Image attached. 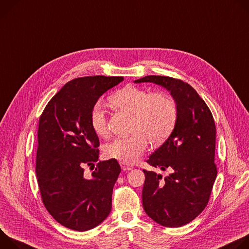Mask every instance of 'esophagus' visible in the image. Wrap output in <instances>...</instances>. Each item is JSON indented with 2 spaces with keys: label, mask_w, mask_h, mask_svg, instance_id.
Listing matches in <instances>:
<instances>
[{
  "label": "esophagus",
  "mask_w": 249,
  "mask_h": 249,
  "mask_svg": "<svg viewBox=\"0 0 249 249\" xmlns=\"http://www.w3.org/2000/svg\"><path fill=\"white\" fill-rule=\"evenodd\" d=\"M121 166H122V169L124 171H129V170H131L133 168L131 165H129L127 163H124V162H121Z\"/></svg>",
  "instance_id": "34e87169"
}]
</instances>
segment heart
<instances>
[{
	"label": "heart",
	"instance_id": "1",
	"mask_svg": "<svg viewBox=\"0 0 249 249\" xmlns=\"http://www.w3.org/2000/svg\"><path fill=\"white\" fill-rule=\"evenodd\" d=\"M109 104L122 112L132 115L133 133L118 137L105 146L108 158L124 163H133L145 152L148 142H163L173 131L177 122V107L172 98L163 92L149 93L133 85H126L109 97ZM90 124L99 136L107 133V118L100 104L91 108Z\"/></svg>",
	"mask_w": 249,
	"mask_h": 249
}]
</instances>
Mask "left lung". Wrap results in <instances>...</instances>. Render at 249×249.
Listing matches in <instances>:
<instances>
[{
    "label": "left lung",
    "mask_w": 249,
    "mask_h": 249,
    "mask_svg": "<svg viewBox=\"0 0 249 249\" xmlns=\"http://www.w3.org/2000/svg\"><path fill=\"white\" fill-rule=\"evenodd\" d=\"M154 83L170 92L177 107L176 125L167 141L146 161L168 171L143 170L142 206L149 217L167 228L185 226L206 208L216 178L215 124L211 110L188 83L168 76L149 75L134 83Z\"/></svg>",
    "instance_id": "left-lung-1"
}]
</instances>
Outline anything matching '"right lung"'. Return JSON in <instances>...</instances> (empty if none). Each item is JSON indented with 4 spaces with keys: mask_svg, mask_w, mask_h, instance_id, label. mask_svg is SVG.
Listing matches in <instances>:
<instances>
[{
    "mask_svg": "<svg viewBox=\"0 0 249 249\" xmlns=\"http://www.w3.org/2000/svg\"><path fill=\"white\" fill-rule=\"evenodd\" d=\"M122 81L124 77L114 76L73 79L48 102L39 118L36 177L41 199L54 219L70 230H92L112 209L113 189L121 173L118 161H100L91 176L85 175L84 167L99 159L91 108Z\"/></svg>",
    "mask_w": 249,
    "mask_h": 249,
    "instance_id": "right-lung-1",
    "label": "right lung"
}]
</instances>
